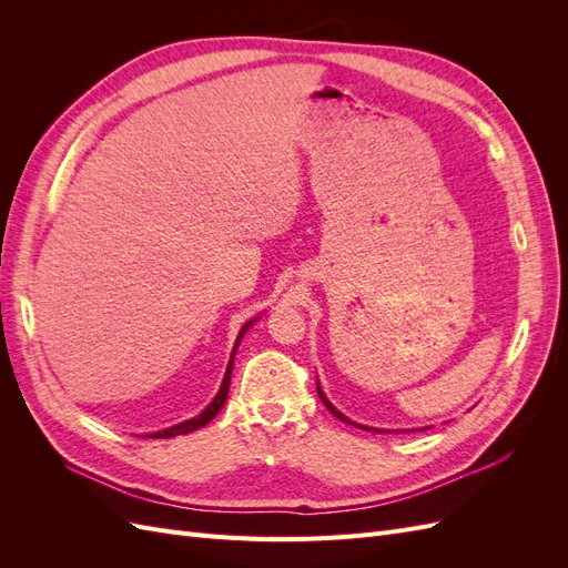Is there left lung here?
<instances>
[{"label":"left lung","mask_w":568,"mask_h":568,"mask_svg":"<svg viewBox=\"0 0 568 568\" xmlns=\"http://www.w3.org/2000/svg\"><path fill=\"white\" fill-rule=\"evenodd\" d=\"M317 393H320V400H322V403H324V405H326V409H329V412H332V415H334V417H336V419H341V422H346V424H353V422H351V419H348V417H346V415H343V412H338V409H336V407H334V405H332V403H329V400H326V395H324V393H322V388H320V384H317Z\"/></svg>","instance_id":"1"}]
</instances>
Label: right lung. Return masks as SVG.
<instances>
[{
	"label": "right lung",
	"instance_id": "1",
	"mask_svg": "<svg viewBox=\"0 0 568 568\" xmlns=\"http://www.w3.org/2000/svg\"><path fill=\"white\" fill-rule=\"evenodd\" d=\"M253 322H255V320H253ZM253 322H246V324L242 326V332H239V338H236V343H234V351H232V359H230L227 372H225V379H222V386H220L217 395L213 398V403H211L209 407H205L199 417H194V419H186V422H182V424H178V426L163 428V432H159V434H151V438H173V436H182V434H192V432H196V428H201V426L209 424V422L217 415V412L222 409V405H225V400H227V393H230V379H232V367H234V353H236V346H239V341H242L244 332L248 329V326H251Z\"/></svg>",
	"mask_w": 568,
	"mask_h": 568
}]
</instances>
